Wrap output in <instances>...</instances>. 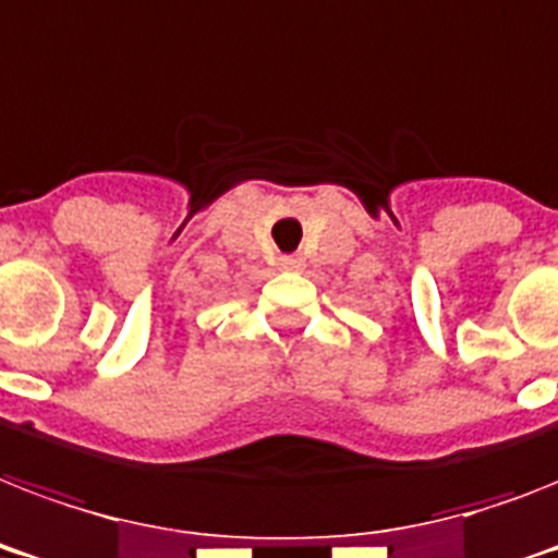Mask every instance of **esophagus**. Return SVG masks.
Returning <instances> with one entry per match:
<instances>
[{"label": "esophagus", "instance_id": "obj_1", "mask_svg": "<svg viewBox=\"0 0 558 558\" xmlns=\"http://www.w3.org/2000/svg\"><path fill=\"white\" fill-rule=\"evenodd\" d=\"M280 269H301V257L298 254H283L278 260Z\"/></svg>", "mask_w": 558, "mask_h": 558}]
</instances>
